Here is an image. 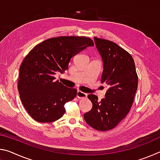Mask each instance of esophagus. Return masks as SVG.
<instances>
[{
  "label": "esophagus",
  "instance_id": "34e87169",
  "mask_svg": "<svg viewBox=\"0 0 160 160\" xmlns=\"http://www.w3.org/2000/svg\"><path fill=\"white\" fill-rule=\"evenodd\" d=\"M88 96V94L85 93V92H81L80 90H78L77 92V97H78L79 99H85Z\"/></svg>",
  "mask_w": 160,
  "mask_h": 160
}]
</instances>
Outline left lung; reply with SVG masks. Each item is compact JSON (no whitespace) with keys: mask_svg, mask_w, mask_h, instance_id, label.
<instances>
[{"mask_svg":"<svg viewBox=\"0 0 160 160\" xmlns=\"http://www.w3.org/2000/svg\"><path fill=\"white\" fill-rule=\"evenodd\" d=\"M94 40L103 62L101 82L109 88L100 102L96 95L89 94L92 108L84 119L92 128L104 131L114 128L128 114L138 89V75L131 54L109 40Z\"/></svg>","mask_w":160,"mask_h":160,"instance_id":"8db88e82","label":"left lung"}]
</instances>
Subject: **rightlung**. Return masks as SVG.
<instances>
[{
	"label": "right lung",
	"instance_id": "add662e5",
	"mask_svg": "<svg viewBox=\"0 0 160 160\" xmlns=\"http://www.w3.org/2000/svg\"><path fill=\"white\" fill-rule=\"evenodd\" d=\"M94 43L85 37L51 38L37 45L22 63L18 88L21 102L35 121L50 123L64 114V104L77 90L56 80L68 68L71 58Z\"/></svg>",
	"mask_w": 160,
	"mask_h": 160
}]
</instances>
